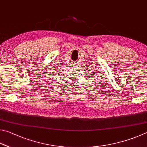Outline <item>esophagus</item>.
<instances>
[{"label": "esophagus", "instance_id": "34e87169", "mask_svg": "<svg viewBox=\"0 0 147 147\" xmlns=\"http://www.w3.org/2000/svg\"><path fill=\"white\" fill-rule=\"evenodd\" d=\"M74 65H76V64H74ZM77 66V65H76Z\"/></svg>", "mask_w": 147, "mask_h": 147}]
</instances>
